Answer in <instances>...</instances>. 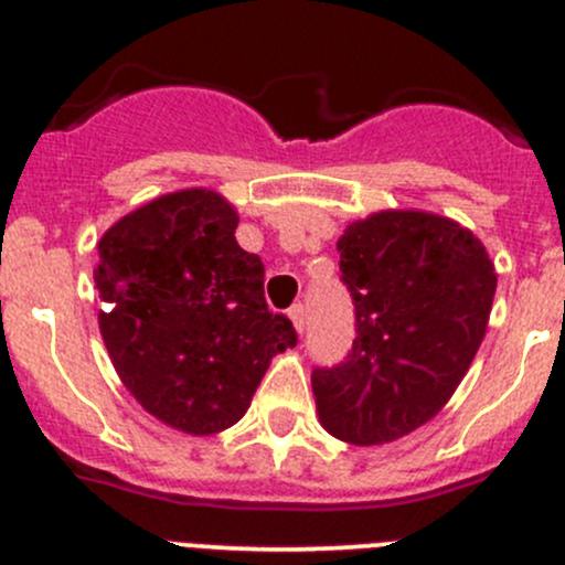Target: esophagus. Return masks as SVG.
Masks as SVG:
<instances>
[{
  "label": "esophagus",
  "mask_w": 565,
  "mask_h": 565,
  "mask_svg": "<svg viewBox=\"0 0 565 565\" xmlns=\"http://www.w3.org/2000/svg\"><path fill=\"white\" fill-rule=\"evenodd\" d=\"M289 319H292L295 330H298V333H303V330H306V311H303V303H295L292 309H289Z\"/></svg>",
  "instance_id": "34e87169"
}]
</instances>
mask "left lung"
Here are the masks:
<instances>
[{
    "label": "left lung",
    "instance_id": "obj_1",
    "mask_svg": "<svg viewBox=\"0 0 565 565\" xmlns=\"http://www.w3.org/2000/svg\"><path fill=\"white\" fill-rule=\"evenodd\" d=\"M355 341L315 366L324 429L352 446L398 440L435 418L470 369L492 311L494 265L472 232L415 210L355 221L335 243Z\"/></svg>",
    "mask_w": 565,
    "mask_h": 565
}]
</instances>
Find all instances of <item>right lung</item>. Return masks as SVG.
<instances>
[{"label":"right lung","instance_id":"right-lung-1","mask_svg":"<svg viewBox=\"0 0 565 565\" xmlns=\"http://www.w3.org/2000/svg\"><path fill=\"white\" fill-rule=\"evenodd\" d=\"M237 213L191 188L145 204L98 243L100 335L125 388L188 435L246 415L270 358L298 344L265 303V265L235 241Z\"/></svg>","mask_w":565,"mask_h":565}]
</instances>
